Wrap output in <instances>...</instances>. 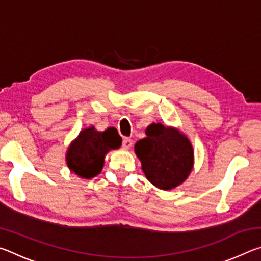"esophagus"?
Instances as JSON below:
<instances>
[{
  "label": "esophagus",
  "mask_w": 261,
  "mask_h": 261,
  "mask_svg": "<svg viewBox=\"0 0 261 261\" xmlns=\"http://www.w3.org/2000/svg\"><path fill=\"white\" fill-rule=\"evenodd\" d=\"M132 146V139L130 138H124L123 139V143H122V147L124 149H129Z\"/></svg>",
  "instance_id": "obj_1"
}]
</instances>
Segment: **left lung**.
<instances>
[{
	"label": "left lung",
	"mask_w": 261,
	"mask_h": 261,
	"mask_svg": "<svg viewBox=\"0 0 261 261\" xmlns=\"http://www.w3.org/2000/svg\"><path fill=\"white\" fill-rule=\"evenodd\" d=\"M146 137L135 144L141 170L154 187L173 190L185 182L194 165V151L188 136L173 126L152 123Z\"/></svg>",
	"instance_id": "8db88e82"
}]
</instances>
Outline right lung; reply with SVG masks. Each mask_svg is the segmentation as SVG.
<instances>
[{
	"label": "right lung",
	"instance_id": "right-lung-1",
	"mask_svg": "<svg viewBox=\"0 0 261 261\" xmlns=\"http://www.w3.org/2000/svg\"><path fill=\"white\" fill-rule=\"evenodd\" d=\"M121 145L122 138L115 127L98 131L93 125L88 126L70 143L65 162L71 173L90 179L101 173L107 153L120 148Z\"/></svg>",
	"mask_w": 261,
	"mask_h": 261
}]
</instances>
